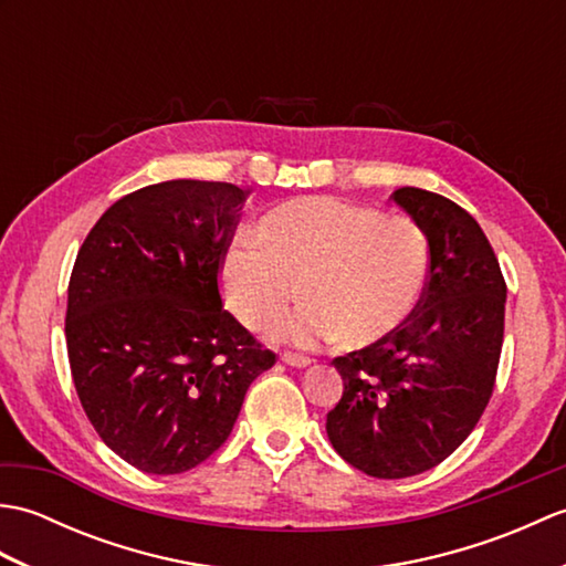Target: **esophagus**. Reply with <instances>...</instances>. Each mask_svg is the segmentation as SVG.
Masks as SVG:
<instances>
[{"label":"esophagus","instance_id":"obj_1","mask_svg":"<svg viewBox=\"0 0 566 566\" xmlns=\"http://www.w3.org/2000/svg\"><path fill=\"white\" fill-rule=\"evenodd\" d=\"M282 363H286V365H290V367H298V369H304V367H308L311 363H314V359H311V357H304V355L284 353V355H282Z\"/></svg>","mask_w":566,"mask_h":566}]
</instances>
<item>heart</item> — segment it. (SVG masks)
Here are the masks:
<instances>
[{
    "label": "heart",
    "instance_id": "heart-1",
    "mask_svg": "<svg viewBox=\"0 0 566 566\" xmlns=\"http://www.w3.org/2000/svg\"><path fill=\"white\" fill-rule=\"evenodd\" d=\"M258 240L226 252L221 292L240 323L264 328L302 290L306 304L274 328L284 343L375 345L411 318L428 284V240L406 216L304 197L264 216Z\"/></svg>",
    "mask_w": 566,
    "mask_h": 566
}]
</instances>
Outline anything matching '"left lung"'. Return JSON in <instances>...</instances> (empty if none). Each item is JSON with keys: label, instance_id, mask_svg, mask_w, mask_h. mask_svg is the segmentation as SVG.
<instances>
[{"label": "left lung", "instance_id": "1", "mask_svg": "<svg viewBox=\"0 0 566 566\" xmlns=\"http://www.w3.org/2000/svg\"><path fill=\"white\" fill-rule=\"evenodd\" d=\"M391 199L428 240L426 292L389 338L333 359L343 399L326 418L335 452L377 479L428 472L467 440L494 391L506 316L482 226L426 189Z\"/></svg>", "mask_w": 566, "mask_h": 566}]
</instances>
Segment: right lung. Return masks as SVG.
I'll return each mask as SVG.
<instances>
[{"instance_id": "add662e5", "label": "right lung", "mask_w": 566, "mask_h": 566, "mask_svg": "<svg viewBox=\"0 0 566 566\" xmlns=\"http://www.w3.org/2000/svg\"><path fill=\"white\" fill-rule=\"evenodd\" d=\"M245 197L199 179L143 187L106 209L77 252L72 381L106 448L146 474H182L211 457L274 365L219 294Z\"/></svg>"}]
</instances>
